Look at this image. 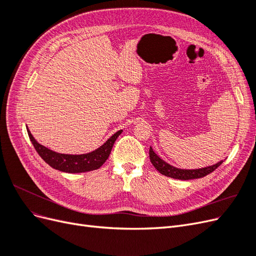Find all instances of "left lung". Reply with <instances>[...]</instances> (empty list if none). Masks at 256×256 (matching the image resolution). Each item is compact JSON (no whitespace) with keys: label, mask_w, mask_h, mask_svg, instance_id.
Returning a JSON list of instances; mask_svg holds the SVG:
<instances>
[{"label":"left lung","mask_w":256,"mask_h":256,"mask_svg":"<svg viewBox=\"0 0 256 256\" xmlns=\"http://www.w3.org/2000/svg\"><path fill=\"white\" fill-rule=\"evenodd\" d=\"M150 159L152 161V166L156 168L157 171L162 175L175 178V180H196V178H200L208 175L209 173L214 172V170L223 164L224 160L216 162V164L200 168H178L173 166L164 159H161L158 154L154 152L152 147H150Z\"/></svg>","instance_id":"8db88e82"}]
</instances>
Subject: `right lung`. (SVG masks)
Segmentation results:
<instances>
[{"mask_svg": "<svg viewBox=\"0 0 256 256\" xmlns=\"http://www.w3.org/2000/svg\"><path fill=\"white\" fill-rule=\"evenodd\" d=\"M30 140L34 145L38 154L44 159V162L56 170L65 173H83L94 171L102 166L106 159L109 158L114 142L118 136L122 132V130H118L112 136H110L106 143L98 147L97 150L88 154H60L53 152L47 147L38 143L32 134L30 132L28 128H26Z\"/></svg>", "mask_w": 256, "mask_h": 256, "instance_id": "obj_1", "label": "right lung"}]
</instances>
